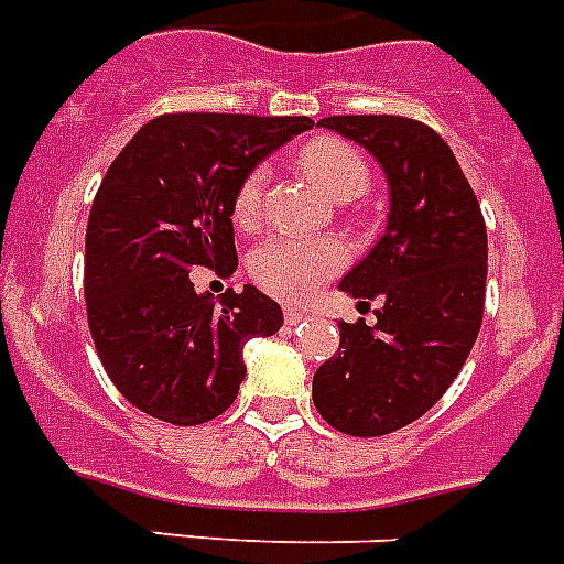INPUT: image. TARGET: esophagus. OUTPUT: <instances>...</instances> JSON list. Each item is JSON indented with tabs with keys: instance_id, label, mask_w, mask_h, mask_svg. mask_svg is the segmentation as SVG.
I'll return each mask as SVG.
<instances>
[{
	"instance_id": "1",
	"label": "esophagus",
	"mask_w": 564,
	"mask_h": 564,
	"mask_svg": "<svg viewBox=\"0 0 564 564\" xmlns=\"http://www.w3.org/2000/svg\"><path fill=\"white\" fill-rule=\"evenodd\" d=\"M307 318H310V313H304V310H299V307L283 310V322H286L290 327L301 325V322H307Z\"/></svg>"
}]
</instances>
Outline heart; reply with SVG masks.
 I'll use <instances>...</instances> for the list:
<instances>
[{"instance_id": "heart-1", "label": "heart", "mask_w": 564, "mask_h": 564, "mask_svg": "<svg viewBox=\"0 0 564 564\" xmlns=\"http://www.w3.org/2000/svg\"><path fill=\"white\" fill-rule=\"evenodd\" d=\"M299 166L334 202H354L371 184L369 161L351 143L316 137L301 145ZM269 170L254 166L234 193V221L254 228L263 216ZM348 263V248L334 237H269L248 254V274L263 292L281 301H307Z\"/></svg>"}]
</instances>
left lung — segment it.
<instances>
[{
	"label": "left lung",
	"instance_id": "8db88e82",
	"mask_svg": "<svg viewBox=\"0 0 564 564\" xmlns=\"http://www.w3.org/2000/svg\"><path fill=\"white\" fill-rule=\"evenodd\" d=\"M318 126L375 154L392 207L383 237L339 283L366 307L383 301L377 322L339 325L313 403L339 433L386 436L421 419L471 354L486 304V221L451 145L419 119L369 113Z\"/></svg>",
	"mask_w": 564,
	"mask_h": 564
}]
</instances>
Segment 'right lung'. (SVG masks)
Returning <instances> with one entry per match:
<instances>
[{
	"label": "right lung",
	"mask_w": 564,
	"mask_h": 564,
	"mask_svg": "<svg viewBox=\"0 0 564 564\" xmlns=\"http://www.w3.org/2000/svg\"><path fill=\"white\" fill-rule=\"evenodd\" d=\"M310 117L163 113L110 163L84 239V301L99 360L122 398L152 419L193 427L228 410L246 377L242 345L281 330L254 286L221 304L193 269H237L230 204L265 154Z\"/></svg>",
	"instance_id": "obj_1"
}]
</instances>
